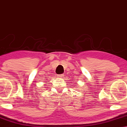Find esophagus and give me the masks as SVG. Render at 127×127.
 <instances>
[{
    "label": "esophagus",
    "mask_w": 127,
    "mask_h": 127,
    "mask_svg": "<svg viewBox=\"0 0 127 127\" xmlns=\"http://www.w3.org/2000/svg\"><path fill=\"white\" fill-rule=\"evenodd\" d=\"M63 76H64V74H63L58 75V77H59V78H63Z\"/></svg>",
    "instance_id": "esophagus-1"
}]
</instances>
